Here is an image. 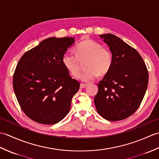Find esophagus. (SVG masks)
I'll return each instance as SVG.
<instances>
[{
  "instance_id": "1",
  "label": "esophagus",
  "mask_w": 159,
  "mask_h": 159,
  "mask_svg": "<svg viewBox=\"0 0 159 159\" xmlns=\"http://www.w3.org/2000/svg\"><path fill=\"white\" fill-rule=\"evenodd\" d=\"M86 86H87V84L81 83V84H80V89H83V88H85V87H86Z\"/></svg>"
}]
</instances>
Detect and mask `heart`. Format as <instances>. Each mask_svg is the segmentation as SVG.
I'll return each mask as SVG.
<instances>
[{"label":"heart","mask_w":159,"mask_h":159,"mask_svg":"<svg viewBox=\"0 0 159 159\" xmlns=\"http://www.w3.org/2000/svg\"><path fill=\"white\" fill-rule=\"evenodd\" d=\"M76 55L65 53L61 61L65 68L74 77L79 74V60L87 59L85 72L80 74L79 79L83 82H91L100 75H105L113 65V57L111 50L91 39L83 40L74 48Z\"/></svg>","instance_id":"1"}]
</instances>
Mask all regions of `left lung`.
<instances>
[{
    "instance_id": "1",
    "label": "left lung",
    "mask_w": 159,
    "mask_h": 159,
    "mask_svg": "<svg viewBox=\"0 0 159 159\" xmlns=\"http://www.w3.org/2000/svg\"><path fill=\"white\" fill-rule=\"evenodd\" d=\"M100 36L109 46L113 61L109 72L98 84L94 104L105 120H122L139 107L149 74L142 57L134 48L111 33Z\"/></svg>"
}]
</instances>
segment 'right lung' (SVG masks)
<instances>
[{
    "mask_svg": "<svg viewBox=\"0 0 159 159\" xmlns=\"http://www.w3.org/2000/svg\"><path fill=\"white\" fill-rule=\"evenodd\" d=\"M73 38H50L22 56L13 87L23 112L42 124H55L69 113L80 83L70 76L61 59Z\"/></svg>",
    "mask_w": 159,
    "mask_h": 159,
    "instance_id": "add662e5",
    "label": "right lung"
}]
</instances>
